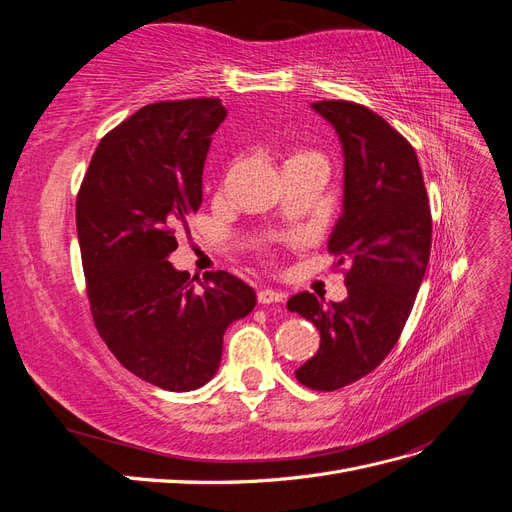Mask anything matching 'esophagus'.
<instances>
[{
	"label": "esophagus",
	"mask_w": 512,
	"mask_h": 512,
	"mask_svg": "<svg viewBox=\"0 0 512 512\" xmlns=\"http://www.w3.org/2000/svg\"><path fill=\"white\" fill-rule=\"evenodd\" d=\"M286 292L282 290H273V288H265L258 292V303L262 305H271V303H284Z\"/></svg>",
	"instance_id": "1"
}]
</instances>
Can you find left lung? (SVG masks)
Instances as JSON below:
<instances>
[{"instance_id": "8db88e82", "label": "left lung", "mask_w": 512, "mask_h": 512, "mask_svg": "<svg viewBox=\"0 0 512 512\" xmlns=\"http://www.w3.org/2000/svg\"><path fill=\"white\" fill-rule=\"evenodd\" d=\"M344 153V205L329 250L348 265V297L324 303L299 292L290 312L314 322L320 348L294 374L314 391H337L374 371L412 312L431 250V211L412 145L367 106L314 102Z\"/></svg>"}]
</instances>
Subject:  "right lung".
I'll return each instance as SVG.
<instances>
[{
	"instance_id": "1",
	"label": "right lung",
	"mask_w": 512,
	"mask_h": 512,
	"mask_svg": "<svg viewBox=\"0 0 512 512\" xmlns=\"http://www.w3.org/2000/svg\"><path fill=\"white\" fill-rule=\"evenodd\" d=\"M218 98L143 106L108 132L76 198V230L96 329L115 359L166 391H194L220 367L224 333L256 305L226 271H177L175 230L203 203Z\"/></svg>"
}]
</instances>
